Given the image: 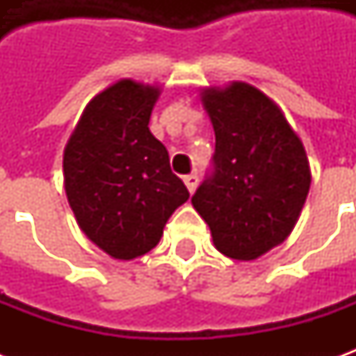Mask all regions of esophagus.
I'll return each mask as SVG.
<instances>
[{
    "label": "esophagus",
    "mask_w": 356,
    "mask_h": 356,
    "mask_svg": "<svg viewBox=\"0 0 356 356\" xmlns=\"http://www.w3.org/2000/svg\"><path fill=\"white\" fill-rule=\"evenodd\" d=\"M183 181H185L188 193H194V188H196V185H198V175H196V173H191V175H185Z\"/></svg>",
    "instance_id": "esophagus-1"
}]
</instances>
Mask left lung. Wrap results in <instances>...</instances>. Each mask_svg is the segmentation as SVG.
Segmentation results:
<instances>
[{
	"label": "left lung",
	"instance_id": "left-lung-1",
	"mask_svg": "<svg viewBox=\"0 0 356 356\" xmlns=\"http://www.w3.org/2000/svg\"><path fill=\"white\" fill-rule=\"evenodd\" d=\"M213 171L193 196L213 246L252 261L290 236L311 186L305 148L273 99L244 81L202 89Z\"/></svg>",
	"mask_w": 356,
	"mask_h": 356
}]
</instances>
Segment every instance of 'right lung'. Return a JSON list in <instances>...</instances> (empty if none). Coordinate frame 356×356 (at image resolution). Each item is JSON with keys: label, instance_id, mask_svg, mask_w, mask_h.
I'll return each mask as SVG.
<instances>
[{"label": "right lung", "instance_id": "right-lung-1", "mask_svg": "<svg viewBox=\"0 0 356 356\" xmlns=\"http://www.w3.org/2000/svg\"><path fill=\"white\" fill-rule=\"evenodd\" d=\"M158 95L156 86L116 81L89 101L66 143L68 204L86 236L114 259L148 254L188 200L168 150L148 129Z\"/></svg>", "mask_w": 356, "mask_h": 356}]
</instances>
